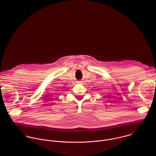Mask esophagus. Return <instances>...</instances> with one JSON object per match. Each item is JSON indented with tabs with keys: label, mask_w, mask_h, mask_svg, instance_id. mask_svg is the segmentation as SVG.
Wrapping results in <instances>:
<instances>
[{
	"label": "esophagus",
	"mask_w": 156,
	"mask_h": 156,
	"mask_svg": "<svg viewBox=\"0 0 156 156\" xmlns=\"http://www.w3.org/2000/svg\"><path fill=\"white\" fill-rule=\"evenodd\" d=\"M80 82H81V81H80ZM78 83H80V82H78Z\"/></svg>",
	"instance_id": "34e87169"
}]
</instances>
